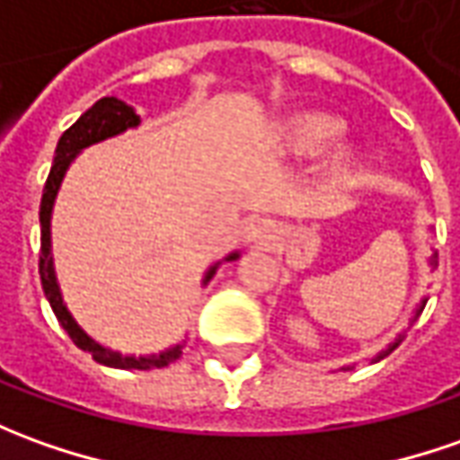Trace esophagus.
Wrapping results in <instances>:
<instances>
[{"instance_id":"1","label":"esophagus","mask_w":460,"mask_h":460,"mask_svg":"<svg viewBox=\"0 0 460 460\" xmlns=\"http://www.w3.org/2000/svg\"><path fill=\"white\" fill-rule=\"evenodd\" d=\"M277 236V226L267 221V218H252L246 224V242L256 243V246H267Z\"/></svg>"}]
</instances>
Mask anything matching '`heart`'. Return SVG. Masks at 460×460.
Wrapping results in <instances>:
<instances>
[{
  "instance_id": "b5f03b06",
  "label": "heart",
  "mask_w": 460,
  "mask_h": 460,
  "mask_svg": "<svg viewBox=\"0 0 460 460\" xmlns=\"http://www.w3.org/2000/svg\"><path fill=\"white\" fill-rule=\"evenodd\" d=\"M342 130L345 123L330 112H296L277 128V133L271 136V148L292 158H312L340 138ZM352 165H355V148L349 143H336L327 153L324 171L327 176L342 178L352 171Z\"/></svg>"
}]
</instances>
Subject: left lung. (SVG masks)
Returning <instances> with one entry per match:
<instances>
[{
    "instance_id": "8db88e82",
    "label": "left lung",
    "mask_w": 460,
    "mask_h": 460,
    "mask_svg": "<svg viewBox=\"0 0 460 460\" xmlns=\"http://www.w3.org/2000/svg\"><path fill=\"white\" fill-rule=\"evenodd\" d=\"M428 264H430V270H436V267H438V252H433V254L428 256ZM426 302H428V296H423V299H420V305H418V307H415V312H413V320H411V324H413V322L418 320V317H420V312H423V307H426ZM402 337H405V332H401V335L395 337V340H393V342H387V348H385V349H380V352H377V355H375V358H373V362L383 360V358H385V355H390V352H393V349H395V348H398V345H401V342H402Z\"/></svg>"
}]
</instances>
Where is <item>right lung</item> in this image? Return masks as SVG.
I'll return each instance as SVG.
<instances>
[{"mask_svg": "<svg viewBox=\"0 0 460 460\" xmlns=\"http://www.w3.org/2000/svg\"><path fill=\"white\" fill-rule=\"evenodd\" d=\"M140 115L136 112L133 105H128L123 100L118 98H100L90 111H85L77 120H75L65 133L62 138L58 140V148H55V158H52V168H49V176H47L45 190H42V204H40V226H42V252H40V279H42V289H45L47 302L55 312V317L62 324V330L67 335L73 337V342L80 349H85L93 355V360L100 362V365H108V367H120V370H151V367H165L173 360L181 358V352L186 348V340L178 342L173 348L164 349V352H153V355H123L118 349L105 348L100 345L98 340L93 335H87L83 330V324L75 320L70 307L65 305V296H62V289H59L58 282V271H55V259H52V208H55V199H58L59 186H62V178L67 173V168L73 165V161L80 155V153L95 146V143H102V140L115 138L130 128H138ZM242 252H231L224 259H218L217 264H211L206 270L204 279H201V287L214 279L217 270L224 264V261H234L239 259Z\"/></svg>", "mask_w": 460, "mask_h": 460, "instance_id": "obj_1", "label": "right lung"}]
</instances>
